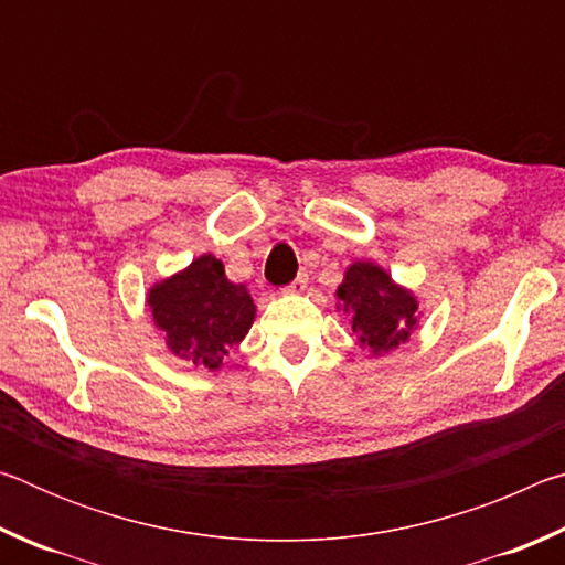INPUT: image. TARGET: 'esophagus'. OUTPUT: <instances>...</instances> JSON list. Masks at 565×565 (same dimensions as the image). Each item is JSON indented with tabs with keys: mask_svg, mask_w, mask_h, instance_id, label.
Returning a JSON list of instances; mask_svg holds the SVG:
<instances>
[{
	"mask_svg": "<svg viewBox=\"0 0 565 565\" xmlns=\"http://www.w3.org/2000/svg\"><path fill=\"white\" fill-rule=\"evenodd\" d=\"M306 284H309V279H306V274H299L289 286H286L284 291H286V294H301V291L306 289Z\"/></svg>",
	"mask_w": 565,
	"mask_h": 565,
	"instance_id": "esophagus-1",
	"label": "esophagus"
}]
</instances>
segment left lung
<instances>
[{"mask_svg": "<svg viewBox=\"0 0 565 565\" xmlns=\"http://www.w3.org/2000/svg\"><path fill=\"white\" fill-rule=\"evenodd\" d=\"M337 296L343 311L351 313V329L359 343L374 356L396 349L416 329V296L391 281V276L376 264H351Z\"/></svg>", "mask_w": 565, "mask_h": 565, "instance_id": "obj_1", "label": "left lung"}]
</instances>
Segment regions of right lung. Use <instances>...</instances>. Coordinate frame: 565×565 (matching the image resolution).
<instances>
[{"label":"right lung","instance_id":"right-lung-1","mask_svg":"<svg viewBox=\"0 0 565 565\" xmlns=\"http://www.w3.org/2000/svg\"><path fill=\"white\" fill-rule=\"evenodd\" d=\"M154 323L167 331L169 349L204 369H218L254 323L256 306L244 284H232L212 254L149 291Z\"/></svg>","mask_w":565,"mask_h":565}]
</instances>
